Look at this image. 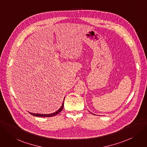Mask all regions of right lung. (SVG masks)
<instances>
[{
	"mask_svg": "<svg viewBox=\"0 0 147 147\" xmlns=\"http://www.w3.org/2000/svg\"><path fill=\"white\" fill-rule=\"evenodd\" d=\"M63 107H64V102L61 105V107L58 109L56 112H54L53 113H51V114H38V113H30L29 112V113H30L31 115H33V116H38V117H51V116H54L57 114L59 113L60 112H61V111H62L63 109Z\"/></svg>",
	"mask_w": 147,
	"mask_h": 147,
	"instance_id": "add662e5",
	"label": "right lung"
}]
</instances>
